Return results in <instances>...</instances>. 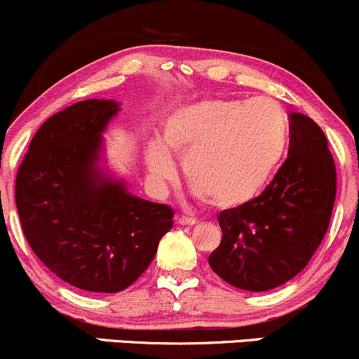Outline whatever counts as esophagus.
<instances>
[{
  "label": "esophagus",
  "instance_id": "34e87169",
  "mask_svg": "<svg viewBox=\"0 0 359 359\" xmlns=\"http://www.w3.org/2000/svg\"><path fill=\"white\" fill-rule=\"evenodd\" d=\"M179 224H182V226H194V224H198V219L187 218V216H180Z\"/></svg>",
  "mask_w": 359,
  "mask_h": 359
}]
</instances>
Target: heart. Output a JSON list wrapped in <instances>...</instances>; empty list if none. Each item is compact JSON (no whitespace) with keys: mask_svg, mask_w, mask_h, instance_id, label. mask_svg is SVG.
Wrapping results in <instances>:
<instances>
[{"mask_svg":"<svg viewBox=\"0 0 359 359\" xmlns=\"http://www.w3.org/2000/svg\"><path fill=\"white\" fill-rule=\"evenodd\" d=\"M285 112L266 98L235 100L210 97L184 104L167 116L161 140L149 141L147 167L163 186L184 177L211 206L228 210L249 203L269 182L288 148Z\"/></svg>","mask_w":359,"mask_h":359,"instance_id":"obj_1","label":"heart"}]
</instances>
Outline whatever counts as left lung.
I'll return each instance as SVG.
<instances>
[{"label":"left lung","instance_id":"left-lung-1","mask_svg":"<svg viewBox=\"0 0 359 359\" xmlns=\"http://www.w3.org/2000/svg\"><path fill=\"white\" fill-rule=\"evenodd\" d=\"M288 158L259 198L218 215L223 238L210 266L228 285L267 291L285 285L320 245L334 201L336 165L317 122L290 114Z\"/></svg>","mask_w":359,"mask_h":359}]
</instances>
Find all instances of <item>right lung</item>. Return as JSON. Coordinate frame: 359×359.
Returning a JSON list of instances; mask_svg holds the SVG:
<instances>
[{
    "mask_svg": "<svg viewBox=\"0 0 359 359\" xmlns=\"http://www.w3.org/2000/svg\"><path fill=\"white\" fill-rule=\"evenodd\" d=\"M116 100L76 102L49 117L30 141L15 184L27 242L62 281L119 293L155 259L173 211L131 194L102 167L104 131Z\"/></svg>",
    "mask_w": 359,
    "mask_h": 359,
    "instance_id": "right-lung-1",
    "label": "right lung"
}]
</instances>
